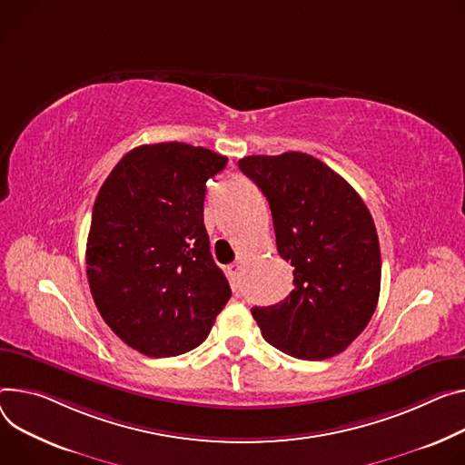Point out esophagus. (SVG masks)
Listing matches in <instances>:
<instances>
[{
	"label": "esophagus",
	"instance_id": "1",
	"mask_svg": "<svg viewBox=\"0 0 465 465\" xmlns=\"http://www.w3.org/2000/svg\"><path fill=\"white\" fill-rule=\"evenodd\" d=\"M228 276L232 278V280H235L237 276H239V271H241V262H233L232 265H228Z\"/></svg>",
	"mask_w": 465,
	"mask_h": 465
}]
</instances>
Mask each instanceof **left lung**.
Returning a JSON list of instances; mask_svg holds the SVG:
<instances>
[{"mask_svg": "<svg viewBox=\"0 0 465 465\" xmlns=\"http://www.w3.org/2000/svg\"><path fill=\"white\" fill-rule=\"evenodd\" d=\"M241 171L265 194L278 254L291 262L289 297L252 308L265 341L301 360L343 352L369 324L380 294V244L360 194L302 152L248 155Z\"/></svg>", "mask_w": 465, "mask_h": 465, "instance_id": "obj_1", "label": "left lung"}]
</instances>
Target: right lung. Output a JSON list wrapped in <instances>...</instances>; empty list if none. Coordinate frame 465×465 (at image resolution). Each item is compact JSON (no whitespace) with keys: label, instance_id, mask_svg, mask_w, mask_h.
<instances>
[{"label":"right lung","instance_id":"1","mask_svg":"<svg viewBox=\"0 0 465 465\" xmlns=\"http://www.w3.org/2000/svg\"><path fill=\"white\" fill-rule=\"evenodd\" d=\"M228 157L185 143L143 144L104 182L87 239L94 304L120 340L150 358L205 341L232 297L209 252L205 182Z\"/></svg>","mask_w":465,"mask_h":465}]
</instances>
